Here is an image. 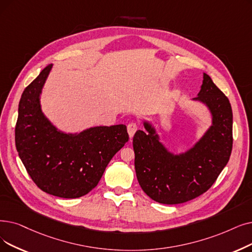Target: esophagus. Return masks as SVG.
I'll return each instance as SVG.
<instances>
[{
    "instance_id": "esophagus-1",
    "label": "esophagus",
    "mask_w": 252,
    "mask_h": 252,
    "mask_svg": "<svg viewBox=\"0 0 252 252\" xmlns=\"http://www.w3.org/2000/svg\"><path fill=\"white\" fill-rule=\"evenodd\" d=\"M138 127H139L138 125L135 124V123H130V124L127 125V133H128V136H129L130 139L133 138V136H134L135 133L137 132Z\"/></svg>"
}]
</instances>
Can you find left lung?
Returning a JSON list of instances; mask_svg holds the SVG:
<instances>
[{"label":"left lung","mask_w":252,"mask_h":252,"mask_svg":"<svg viewBox=\"0 0 252 252\" xmlns=\"http://www.w3.org/2000/svg\"><path fill=\"white\" fill-rule=\"evenodd\" d=\"M211 113L212 125L185 152L175 153L159 141L155 126L144 122L133 139L135 170L140 187L153 201L175 205L190 201L209 189L231 157L233 112L227 97L204 73L198 96Z\"/></svg>","instance_id":"1"}]
</instances>
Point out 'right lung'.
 I'll return each mask as SVG.
<instances>
[{
	"mask_svg": "<svg viewBox=\"0 0 252 252\" xmlns=\"http://www.w3.org/2000/svg\"><path fill=\"white\" fill-rule=\"evenodd\" d=\"M51 69L52 63L21 94L15 145L40 189L60 198H80L96 187L109 161L128 141V134L125 125L94 126L75 134L58 129L40 104Z\"/></svg>",
	"mask_w": 252,
	"mask_h": 252,
	"instance_id": "right-lung-1",
	"label": "right lung"
}]
</instances>
